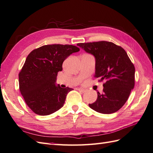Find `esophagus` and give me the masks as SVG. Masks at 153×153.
<instances>
[{
	"instance_id": "34e87169",
	"label": "esophagus",
	"mask_w": 153,
	"mask_h": 153,
	"mask_svg": "<svg viewBox=\"0 0 153 153\" xmlns=\"http://www.w3.org/2000/svg\"><path fill=\"white\" fill-rule=\"evenodd\" d=\"M78 91H79V92H82V93H84V92H86V90H85V89L81 88H78Z\"/></svg>"
}]
</instances>
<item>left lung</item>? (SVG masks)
Masks as SVG:
<instances>
[{
    "label": "left lung",
    "mask_w": 153,
    "mask_h": 153,
    "mask_svg": "<svg viewBox=\"0 0 153 153\" xmlns=\"http://www.w3.org/2000/svg\"><path fill=\"white\" fill-rule=\"evenodd\" d=\"M96 59L94 77L103 84V93L89 107L101 114H112L122 107L134 87L135 68L127 52L121 46L108 41L77 45Z\"/></svg>",
    "instance_id": "obj_1"
}]
</instances>
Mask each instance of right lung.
I'll return each mask as SVG.
<instances>
[{
	"mask_svg": "<svg viewBox=\"0 0 153 153\" xmlns=\"http://www.w3.org/2000/svg\"><path fill=\"white\" fill-rule=\"evenodd\" d=\"M79 51L69 45H48L31 52L19 74V89L26 103L34 113L47 116L60 109L72 88H62L56 81L62 62Z\"/></svg>",
	"mask_w": 153,
	"mask_h": 153,
	"instance_id": "obj_1",
	"label": "right lung"
}]
</instances>
